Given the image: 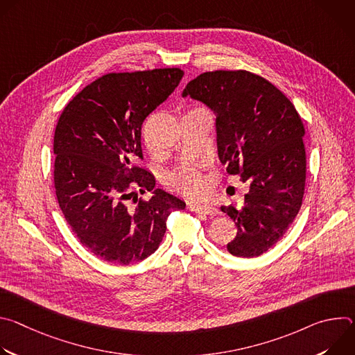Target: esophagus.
Wrapping results in <instances>:
<instances>
[{
    "mask_svg": "<svg viewBox=\"0 0 355 355\" xmlns=\"http://www.w3.org/2000/svg\"><path fill=\"white\" fill-rule=\"evenodd\" d=\"M189 211L198 212V214H205V215H216L218 208L214 204H195V202H191L188 204Z\"/></svg>",
    "mask_w": 355,
    "mask_h": 355,
    "instance_id": "1",
    "label": "esophagus"
}]
</instances>
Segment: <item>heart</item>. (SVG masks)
<instances>
[{
  "label": "heart",
  "instance_id": "obj_1",
  "mask_svg": "<svg viewBox=\"0 0 355 355\" xmlns=\"http://www.w3.org/2000/svg\"><path fill=\"white\" fill-rule=\"evenodd\" d=\"M195 111V110H193ZM171 185L178 189L182 191L185 193H196L200 189L202 185V180L200 175L193 170V168H182L178 170L177 173H174L170 178Z\"/></svg>",
  "mask_w": 355,
  "mask_h": 355
}]
</instances>
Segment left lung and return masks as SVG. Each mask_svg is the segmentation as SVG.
<instances>
[{
    "label": "left lung",
    "mask_w": 355,
    "mask_h": 355,
    "mask_svg": "<svg viewBox=\"0 0 355 355\" xmlns=\"http://www.w3.org/2000/svg\"><path fill=\"white\" fill-rule=\"evenodd\" d=\"M187 96L215 114L219 160L250 185L241 208H220L237 226L227 251L259 257L286 233L302 205L306 153L300 116L275 85L243 70L200 74L184 88Z\"/></svg>",
    "instance_id": "1"
}]
</instances>
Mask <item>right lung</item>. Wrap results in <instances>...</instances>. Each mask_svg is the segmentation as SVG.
Returning <instances> with one entry per match:
<instances>
[{
    "instance_id": "right-lung-1",
    "label": "right lung",
    "mask_w": 355,
    "mask_h": 355,
    "mask_svg": "<svg viewBox=\"0 0 355 355\" xmlns=\"http://www.w3.org/2000/svg\"><path fill=\"white\" fill-rule=\"evenodd\" d=\"M180 69L111 73L78 92L62 112L53 141L59 207L96 257L128 266L159 248L171 211L185 202L162 188L143 159L141 125L180 84ZM152 192L148 201L134 188ZM137 205L133 207L130 199Z\"/></svg>"
}]
</instances>
